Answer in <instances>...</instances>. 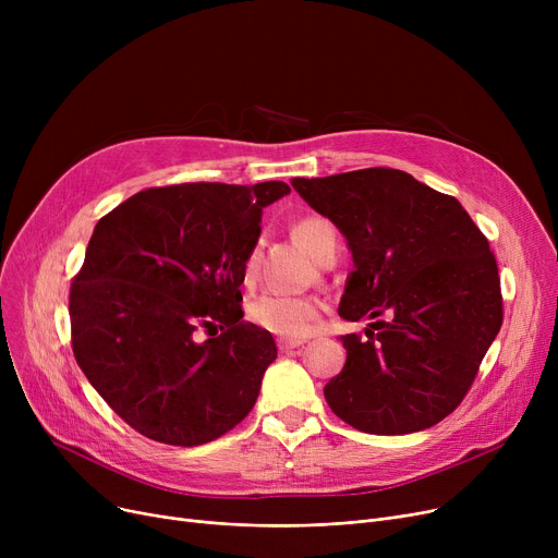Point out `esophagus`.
I'll return each mask as SVG.
<instances>
[{
	"label": "esophagus",
	"instance_id": "1",
	"mask_svg": "<svg viewBox=\"0 0 558 558\" xmlns=\"http://www.w3.org/2000/svg\"><path fill=\"white\" fill-rule=\"evenodd\" d=\"M305 341L303 339H278V350L280 353H287V350H291V348H299V345H303Z\"/></svg>",
	"mask_w": 558,
	"mask_h": 558
}]
</instances>
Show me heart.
Returning <instances> with one entry per match:
<instances>
[{
    "label": "heart",
    "instance_id": "obj_1",
    "mask_svg": "<svg viewBox=\"0 0 558 558\" xmlns=\"http://www.w3.org/2000/svg\"><path fill=\"white\" fill-rule=\"evenodd\" d=\"M294 234L316 259H324V255L332 246H337L335 226L326 217H318V215L301 217L294 223ZM257 264H259V248L253 246L244 262L246 282L255 278ZM320 312H324V305H320V301L314 296H289V294H276V291L257 296L248 305V318L253 324L282 339H301L310 335L312 328L316 326Z\"/></svg>",
    "mask_w": 558,
    "mask_h": 558
}]
</instances>
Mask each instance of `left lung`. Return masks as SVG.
<instances>
[{"label": "left lung", "mask_w": 558, "mask_h": 558, "mask_svg": "<svg viewBox=\"0 0 558 558\" xmlns=\"http://www.w3.org/2000/svg\"><path fill=\"white\" fill-rule=\"evenodd\" d=\"M291 185L353 251L339 316L375 318L364 339L341 337L345 364L324 389L330 409L360 432L387 436L444 421L471 391L505 318L484 232L454 196L400 169Z\"/></svg>", "instance_id": "left-lung-1"}]
</instances>
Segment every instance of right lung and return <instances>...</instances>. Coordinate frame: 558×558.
<instances>
[{
  "instance_id": "right-lung-1",
  "label": "right lung",
  "mask_w": 558,
  "mask_h": 558,
  "mask_svg": "<svg viewBox=\"0 0 558 558\" xmlns=\"http://www.w3.org/2000/svg\"><path fill=\"white\" fill-rule=\"evenodd\" d=\"M284 194L282 181L149 187L95 226L70 287L72 350L146 438L201 446L253 409L278 348L244 320L240 287L262 208Z\"/></svg>"
}]
</instances>
